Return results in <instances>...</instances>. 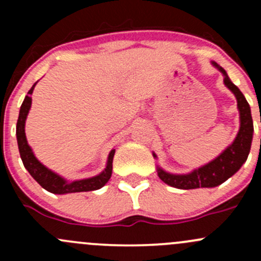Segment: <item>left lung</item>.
I'll list each match as a JSON object with an SVG mask.
<instances>
[{
    "mask_svg": "<svg viewBox=\"0 0 261 261\" xmlns=\"http://www.w3.org/2000/svg\"><path fill=\"white\" fill-rule=\"evenodd\" d=\"M212 64L223 74V83L225 86L235 94L238 101V109L240 112V130H239L236 139L227 149L221 152L216 159L210 162L208 164L188 173V174H172L162 168L158 167V175L170 187L178 189H196V188H213L223 181H226L230 177H232L249 156L250 147H251L252 133H254V125H252L251 110L244 94L240 89L235 86L228 78L227 73L223 68H221L217 63L212 62ZM154 158L156 155L152 152Z\"/></svg>",
    "mask_w": 261,
    "mask_h": 261,
    "instance_id": "8db88e82",
    "label": "left lung"
}]
</instances>
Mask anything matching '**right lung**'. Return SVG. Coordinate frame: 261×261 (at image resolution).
Wrapping results in <instances>:
<instances>
[{
  "instance_id": "add662e5",
  "label": "right lung",
  "mask_w": 261,
  "mask_h": 261,
  "mask_svg": "<svg viewBox=\"0 0 261 261\" xmlns=\"http://www.w3.org/2000/svg\"><path fill=\"white\" fill-rule=\"evenodd\" d=\"M38 83V82H36ZM31 87L30 91L28 92V96L23 99L22 105L20 107V114H18V120L16 125V138H17V145L18 151H20L21 160L23 163V167L28 169L31 177L34 178L44 189L54 194H65V193H75V192H89L96 191V189L102 188L107 181L110 180L112 174V160H114L115 149L111 150L109 154V159H107L106 168L102 173L92 178H87V179L68 181L57 173L51 172L48 169L45 165L41 164L34 155L33 150L29 146L28 140H26L25 135V121L28 117L29 110L31 107V94H33L34 87Z\"/></svg>"
}]
</instances>
